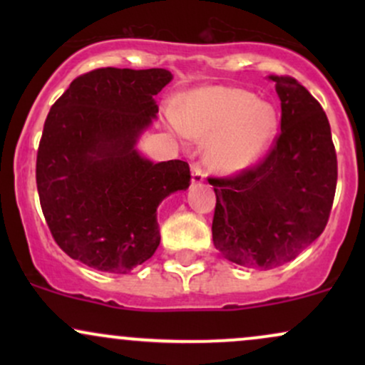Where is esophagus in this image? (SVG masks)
<instances>
[{
  "label": "esophagus",
  "mask_w": 365,
  "mask_h": 365,
  "mask_svg": "<svg viewBox=\"0 0 365 365\" xmlns=\"http://www.w3.org/2000/svg\"><path fill=\"white\" fill-rule=\"evenodd\" d=\"M204 178H206L204 170L200 168L199 163H194V165H192V185H200V183L204 182Z\"/></svg>",
  "instance_id": "1"
}]
</instances>
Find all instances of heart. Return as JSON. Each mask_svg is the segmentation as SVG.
I'll list each match as a JSON object with an SVG mask.
<instances>
[{
	"mask_svg": "<svg viewBox=\"0 0 365 365\" xmlns=\"http://www.w3.org/2000/svg\"><path fill=\"white\" fill-rule=\"evenodd\" d=\"M182 135L207 139V165L217 173H237L267 153L278 135L274 104L250 91L207 87L187 99L182 113L171 115Z\"/></svg>",
	"mask_w": 365,
	"mask_h": 365,
	"instance_id": "1",
	"label": "heart"
}]
</instances>
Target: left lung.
<instances>
[{
  "mask_svg": "<svg viewBox=\"0 0 365 365\" xmlns=\"http://www.w3.org/2000/svg\"><path fill=\"white\" fill-rule=\"evenodd\" d=\"M282 101V133L254 168L209 178L212 242L228 261L273 269L295 259L326 228L338 165L326 113L292 77L269 75Z\"/></svg>",
  "mask_w": 365,
  "mask_h": 365,
  "instance_id": "left-lung-1",
  "label": "left lung"
}]
</instances>
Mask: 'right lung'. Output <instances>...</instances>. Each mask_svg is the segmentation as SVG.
I'll return each instance as SVG.
<instances>
[{
  "label": "right lung",
  "instance_id": "1",
  "mask_svg": "<svg viewBox=\"0 0 365 365\" xmlns=\"http://www.w3.org/2000/svg\"><path fill=\"white\" fill-rule=\"evenodd\" d=\"M165 68H98L70 83L46 118L36 180L51 235L72 259L127 274L156 252L158 206L190 185L188 163H153L137 140L158 118Z\"/></svg>",
  "mask_w": 365,
  "mask_h": 365
}]
</instances>
